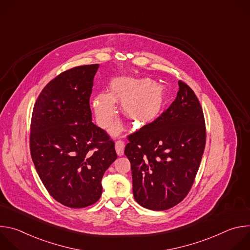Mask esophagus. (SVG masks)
I'll use <instances>...</instances> for the list:
<instances>
[{
	"label": "esophagus",
	"mask_w": 250,
	"mask_h": 250,
	"mask_svg": "<svg viewBox=\"0 0 250 250\" xmlns=\"http://www.w3.org/2000/svg\"><path fill=\"white\" fill-rule=\"evenodd\" d=\"M124 150H125V142L123 140L116 141V151L118 155L120 156L124 155Z\"/></svg>",
	"instance_id": "esophagus-1"
}]
</instances>
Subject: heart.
<instances>
[{
    "label": "heart",
    "mask_w": 250,
    "mask_h": 250,
    "mask_svg": "<svg viewBox=\"0 0 250 250\" xmlns=\"http://www.w3.org/2000/svg\"><path fill=\"white\" fill-rule=\"evenodd\" d=\"M165 100L162 87L149 79L117 78L111 83V94L100 93L93 100L97 121L103 128L109 127L117 116V102L123 103L124 115L140 126L154 121L160 114ZM116 126L114 131L117 132Z\"/></svg>",
    "instance_id": "heart-1"
}]
</instances>
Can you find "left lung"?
I'll return each instance as SVG.
<instances>
[{
  "instance_id": "8db88e82",
  "label": "left lung",
  "mask_w": 250,
  "mask_h": 250,
  "mask_svg": "<svg viewBox=\"0 0 250 250\" xmlns=\"http://www.w3.org/2000/svg\"><path fill=\"white\" fill-rule=\"evenodd\" d=\"M174 102L152 123L127 135L125 154L131 166L135 201L165 210L189 194L206 146L203 109L182 80Z\"/></svg>"
}]
</instances>
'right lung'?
I'll list each match as a JSON object with an SVG mask.
<instances>
[{"label": "right lung", "instance_id": "obj_1", "mask_svg": "<svg viewBox=\"0 0 250 250\" xmlns=\"http://www.w3.org/2000/svg\"><path fill=\"white\" fill-rule=\"evenodd\" d=\"M99 64L68 69L34 104L29 134L33 164L50 196L72 208L95 204L102 178L117 159L115 142L92 123L90 97Z\"/></svg>", "mask_w": 250, "mask_h": 250}]
</instances>
